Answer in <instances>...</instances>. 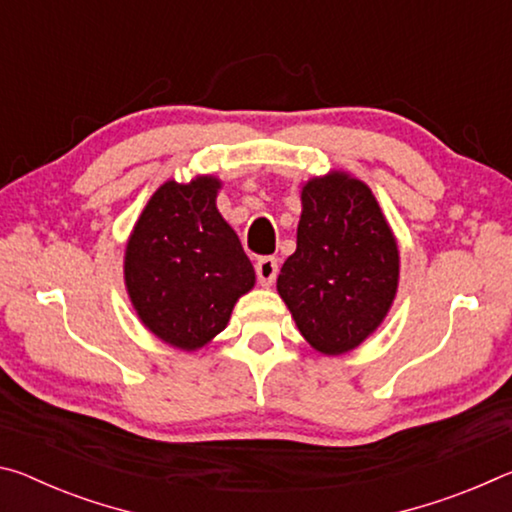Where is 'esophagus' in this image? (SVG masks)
Wrapping results in <instances>:
<instances>
[{
  "label": "esophagus",
  "instance_id": "esophagus-1",
  "mask_svg": "<svg viewBox=\"0 0 512 512\" xmlns=\"http://www.w3.org/2000/svg\"><path fill=\"white\" fill-rule=\"evenodd\" d=\"M255 273H257V280L262 287H271L275 275H277V259L275 257H259L255 264Z\"/></svg>",
  "mask_w": 512,
  "mask_h": 512
}]
</instances>
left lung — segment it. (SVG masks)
I'll use <instances>...</instances> for the list:
<instances>
[{
    "mask_svg": "<svg viewBox=\"0 0 512 512\" xmlns=\"http://www.w3.org/2000/svg\"><path fill=\"white\" fill-rule=\"evenodd\" d=\"M400 257L370 189L345 173L302 187L298 248L277 291L318 352L341 354L366 339L395 298Z\"/></svg>",
    "mask_w": 512,
    "mask_h": 512,
    "instance_id": "8db88e82",
    "label": "left lung"
}]
</instances>
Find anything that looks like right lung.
<instances>
[{
    "label": "right lung",
    "mask_w": 512,
    "mask_h": 512,
    "mask_svg": "<svg viewBox=\"0 0 512 512\" xmlns=\"http://www.w3.org/2000/svg\"><path fill=\"white\" fill-rule=\"evenodd\" d=\"M219 180H169L153 194L126 248V287L142 323L176 348L196 350L228 325L255 271L216 210Z\"/></svg>",
    "instance_id": "right-lung-1"
}]
</instances>
